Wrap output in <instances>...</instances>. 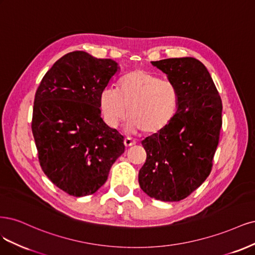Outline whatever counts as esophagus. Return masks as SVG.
I'll return each mask as SVG.
<instances>
[{"label": "esophagus", "mask_w": 255, "mask_h": 255, "mask_svg": "<svg viewBox=\"0 0 255 255\" xmlns=\"http://www.w3.org/2000/svg\"><path fill=\"white\" fill-rule=\"evenodd\" d=\"M134 144H135V142H134V141H132V139L129 138V137H126V138L124 139V145H125L126 147L133 146Z\"/></svg>", "instance_id": "esophagus-1"}]
</instances>
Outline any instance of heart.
<instances>
[{
  "mask_svg": "<svg viewBox=\"0 0 255 255\" xmlns=\"http://www.w3.org/2000/svg\"><path fill=\"white\" fill-rule=\"evenodd\" d=\"M100 106L110 127H119L130 116L126 127L129 133L146 131L149 134H157L165 130L175 119L179 93L168 81H162L149 72L135 70L120 79L118 90L104 89Z\"/></svg>",
  "mask_w": 255,
  "mask_h": 255,
  "instance_id": "b5f03b06",
  "label": "heart"
}]
</instances>
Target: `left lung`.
I'll return each instance as SVG.
<instances>
[{
  "mask_svg": "<svg viewBox=\"0 0 255 255\" xmlns=\"http://www.w3.org/2000/svg\"><path fill=\"white\" fill-rule=\"evenodd\" d=\"M179 93L175 119L142 141L147 158L139 186L151 198L180 201L210 175L223 125V103L209 71L193 57L151 61Z\"/></svg>",
  "mask_w": 255,
  "mask_h": 255,
  "instance_id": "obj_1",
  "label": "left lung"
}]
</instances>
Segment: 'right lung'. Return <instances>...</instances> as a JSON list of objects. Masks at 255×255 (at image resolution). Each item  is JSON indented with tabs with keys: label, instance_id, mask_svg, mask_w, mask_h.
<instances>
[{
	"label": "right lung",
	"instance_id": "add662e5",
	"mask_svg": "<svg viewBox=\"0 0 255 255\" xmlns=\"http://www.w3.org/2000/svg\"><path fill=\"white\" fill-rule=\"evenodd\" d=\"M118 70L112 59L75 51L54 63L36 91L31 131L40 166L71 196L94 194L125 151L124 136L106 124L100 108Z\"/></svg>",
	"mask_w": 255,
	"mask_h": 255
}]
</instances>
